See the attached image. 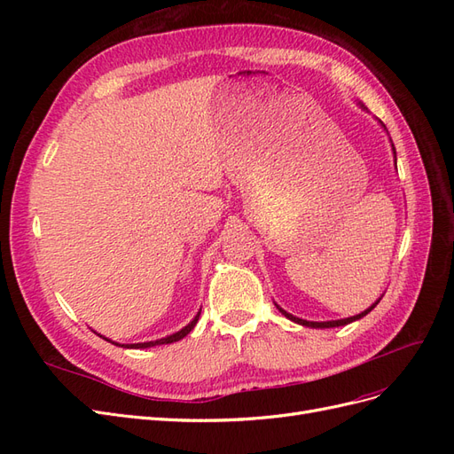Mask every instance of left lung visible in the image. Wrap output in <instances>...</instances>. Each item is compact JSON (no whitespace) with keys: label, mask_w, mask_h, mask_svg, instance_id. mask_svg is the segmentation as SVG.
<instances>
[{"label":"left lung","mask_w":454,"mask_h":454,"mask_svg":"<svg viewBox=\"0 0 454 454\" xmlns=\"http://www.w3.org/2000/svg\"><path fill=\"white\" fill-rule=\"evenodd\" d=\"M362 107H364V104H360ZM365 109V107H364ZM382 125V122H380ZM384 127V125H382ZM392 151H394V160H395V149H394V144H392ZM379 301H380V297L375 301L373 305H371L369 309H365L364 312H360V314H356V316H350V318H342V320H329V322H309V320H301V318H297V316H294V314H290V312H286L284 309H280L278 305H277V309L286 316V318H290L292 322H295V324H301V325H305V327H320V329H324V327H339V325H347V324H350V322H356V320H360V318H364L365 314H369L371 310H373L377 305H379Z\"/></svg>","instance_id":"8db88e82"}]
</instances>
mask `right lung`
Wrapping results in <instances>:
<instances>
[{
  "label": "right lung",
  "mask_w": 454,
  "mask_h": 454,
  "mask_svg": "<svg viewBox=\"0 0 454 454\" xmlns=\"http://www.w3.org/2000/svg\"><path fill=\"white\" fill-rule=\"evenodd\" d=\"M199 316H200V312H197V316L193 320H191L184 329H180V332H176V333H172V335H168V337H162V339H157V340H147V342H134V345H119V342H114V340H109V339H106V340H109L112 342V345H117V347H125V348H149V347H157V345H170V342H176V340H180V339H184L191 329H193L195 325H197V322H199ZM102 337V335H100Z\"/></svg>",
  "instance_id": "obj_1"
}]
</instances>
